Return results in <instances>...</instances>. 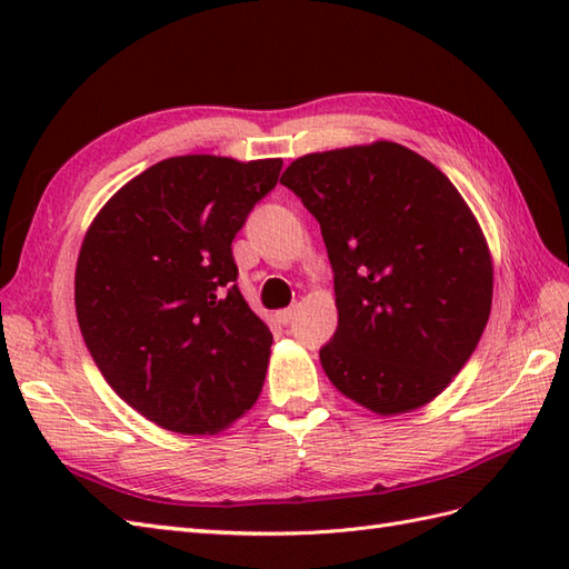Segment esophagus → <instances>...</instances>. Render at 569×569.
Masks as SVG:
<instances>
[{
	"mask_svg": "<svg viewBox=\"0 0 569 569\" xmlns=\"http://www.w3.org/2000/svg\"><path fill=\"white\" fill-rule=\"evenodd\" d=\"M296 318V308H286V310H278L276 312V320L281 325H291Z\"/></svg>",
	"mask_w": 569,
	"mask_h": 569,
	"instance_id": "34e87169",
	"label": "esophagus"
}]
</instances>
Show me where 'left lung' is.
I'll return each mask as SVG.
<instances>
[{
    "mask_svg": "<svg viewBox=\"0 0 569 569\" xmlns=\"http://www.w3.org/2000/svg\"><path fill=\"white\" fill-rule=\"evenodd\" d=\"M281 183L320 222L335 273L328 379L379 416L432 401L477 349L493 291L487 239L450 178L377 141L300 156Z\"/></svg>",
    "mask_w": 569,
    "mask_h": 569,
    "instance_id": "left-lung-1",
    "label": "left lung"
}]
</instances>
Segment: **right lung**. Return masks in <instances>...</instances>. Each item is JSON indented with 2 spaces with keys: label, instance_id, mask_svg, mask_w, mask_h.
Wrapping results in <instances>:
<instances>
[{
  "label": "right lung",
  "instance_id": "1",
  "mask_svg": "<svg viewBox=\"0 0 569 569\" xmlns=\"http://www.w3.org/2000/svg\"><path fill=\"white\" fill-rule=\"evenodd\" d=\"M281 166L159 161L114 192L82 239V340L117 396L156 426L212 435L257 403L273 337L239 293L232 239Z\"/></svg>",
  "mask_w": 569,
  "mask_h": 569
}]
</instances>
